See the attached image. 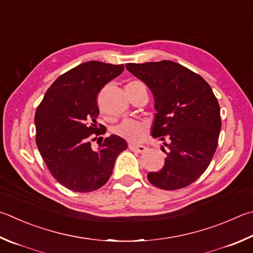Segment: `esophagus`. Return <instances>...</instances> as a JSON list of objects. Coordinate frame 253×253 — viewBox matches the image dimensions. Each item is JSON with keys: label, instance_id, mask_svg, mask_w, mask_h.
I'll use <instances>...</instances> for the list:
<instances>
[{"label": "esophagus", "instance_id": "esophagus-1", "mask_svg": "<svg viewBox=\"0 0 253 253\" xmlns=\"http://www.w3.org/2000/svg\"><path fill=\"white\" fill-rule=\"evenodd\" d=\"M129 149L131 151H135V153H145V151L148 149L146 146H142V145H129Z\"/></svg>", "mask_w": 253, "mask_h": 253}]
</instances>
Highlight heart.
<instances>
[{
    "label": "heart",
    "instance_id": "b5f03b06",
    "mask_svg": "<svg viewBox=\"0 0 253 253\" xmlns=\"http://www.w3.org/2000/svg\"><path fill=\"white\" fill-rule=\"evenodd\" d=\"M139 82H130L127 85H135ZM115 135H117L121 138L126 139L131 142H139L145 138L147 134V126L144 123L131 121V119H125L122 123L113 128Z\"/></svg>",
    "mask_w": 253,
    "mask_h": 253
}]
</instances>
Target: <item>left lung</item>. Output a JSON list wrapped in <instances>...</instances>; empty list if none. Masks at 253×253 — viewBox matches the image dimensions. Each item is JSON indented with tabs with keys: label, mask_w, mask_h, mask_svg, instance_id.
<instances>
[{
	"label": "left lung",
	"mask_w": 253,
	"mask_h": 253,
	"mask_svg": "<svg viewBox=\"0 0 253 253\" xmlns=\"http://www.w3.org/2000/svg\"><path fill=\"white\" fill-rule=\"evenodd\" d=\"M126 68L153 91L154 138L167 147L165 166L147 178L164 190L195 182L211 163L218 146L221 117L210 85L189 68L171 61L129 63Z\"/></svg>",
	"instance_id": "1"
}]
</instances>
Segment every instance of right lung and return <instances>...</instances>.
I'll use <instances>...</instances> for the list:
<instances>
[{
    "instance_id": "right-lung-1",
    "label": "right lung",
    "mask_w": 253,
    "mask_h": 253,
    "mask_svg": "<svg viewBox=\"0 0 253 253\" xmlns=\"http://www.w3.org/2000/svg\"><path fill=\"white\" fill-rule=\"evenodd\" d=\"M123 71V64L83 63L59 76L36 109L39 151L50 174L67 189L89 192L103 187L117 156L127 149L126 140L117 135L100 141L97 150L91 148V141L106 132L96 122L97 95Z\"/></svg>"
}]
</instances>
